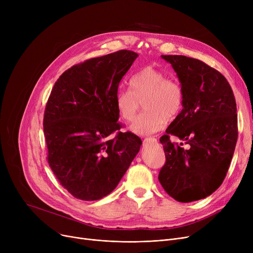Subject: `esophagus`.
I'll use <instances>...</instances> for the list:
<instances>
[{"label":"esophagus","mask_w":253,"mask_h":253,"mask_svg":"<svg viewBox=\"0 0 253 253\" xmlns=\"http://www.w3.org/2000/svg\"><path fill=\"white\" fill-rule=\"evenodd\" d=\"M144 141H147V142H156L157 139L155 137H147V138H144Z\"/></svg>","instance_id":"esophagus-1"}]
</instances>
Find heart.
<instances>
[{"label": "heart", "instance_id": "obj_1", "mask_svg": "<svg viewBox=\"0 0 253 253\" xmlns=\"http://www.w3.org/2000/svg\"><path fill=\"white\" fill-rule=\"evenodd\" d=\"M130 90L119 89L116 93V108L125 121H133L141 102L145 110L139 115L131 130L138 135H148L161 130L168 119H174L183 103V91L173 79L155 69L145 66L130 79Z\"/></svg>", "mask_w": 253, "mask_h": 253}]
</instances>
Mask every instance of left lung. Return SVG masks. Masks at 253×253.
Here are the masks:
<instances>
[{"instance_id": "left-lung-1", "label": "left lung", "mask_w": 253, "mask_h": 253, "mask_svg": "<svg viewBox=\"0 0 253 253\" xmlns=\"http://www.w3.org/2000/svg\"><path fill=\"white\" fill-rule=\"evenodd\" d=\"M161 57L178 77L183 103L160 138L166 162L159 181L176 201L193 202L215 192L227 175L238 138L236 100L227 79L203 61L183 55ZM170 135L189 148L171 143Z\"/></svg>"}]
</instances>
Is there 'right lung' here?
Listing matches in <instances>:
<instances>
[{
  "mask_svg": "<svg viewBox=\"0 0 253 253\" xmlns=\"http://www.w3.org/2000/svg\"><path fill=\"white\" fill-rule=\"evenodd\" d=\"M137 56L120 50L88 59L65 71L51 91L43 122L48 163L80 200L95 201L112 193L139 152L141 139L120 131L115 102L119 84Z\"/></svg>",
  "mask_w": 253,
  "mask_h": 253,
  "instance_id": "1",
  "label": "right lung"
}]
</instances>
